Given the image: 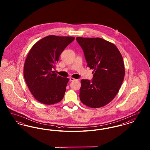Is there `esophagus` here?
Instances as JSON below:
<instances>
[{
    "instance_id": "obj_1",
    "label": "esophagus",
    "mask_w": 150,
    "mask_h": 150,
    "mask_svg": "<svg viewBox=\"0 0 150 150\" xmlns=\"http://www.w3.org/2000/svg\"><path fill=\"white\" fill-rule=\"evenodd\" d=\"M70 81H74V80H75L76 79H75L73 78H70Z\"/></svg>"
}]
</instances>
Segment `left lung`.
Segmentation results:
<instances>
[{
    "mask_svg": "<svg viewBox=\"0 0 150 150\" xmlns=\"http://www.w3.org/2000/svg\"><path fill=\"white\" fill-rule=\"evenodd\" d=\"M93 80L82 79L79 97L88 107L106 106L118 93L125 76L123 58L114 44L100 38L77 37Z\"/></svg>",
    "mask_w": 150,
    "mask_h": 150,
    "instance_id": "1",
    "label": "left lung"
}]
</instances>
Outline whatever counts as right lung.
I'll use <instances>...</instances> for the list:
<instances>
[{"mask_svg": "<svg viewBox=\"0 0 150 150\" xmlns=\"http://www.w3.org/2000/svg\"><path fill=\"white\" fill-rule=\"evenodd\" d=\"M75 39L72 36L49 35L32 47L26 58L23 75L36 100L52 105L63 99L69 79L57 75L55 64L64 48Z\"/></svg>", "mask_w": 150, "mask_h": 150, "instance_id": "right-lung-1", "label": "right lung"}]
</instances>
